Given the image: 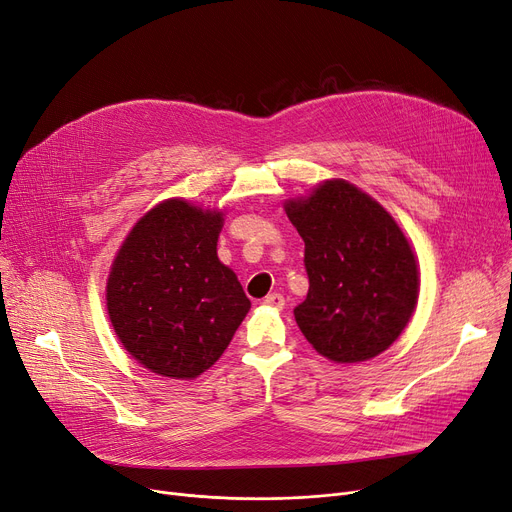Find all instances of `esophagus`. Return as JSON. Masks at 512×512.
Returning <instances> with one entry per match:
<instances>
[{"instance_id":"34e87169","label":"esophagus","mask_w":512,"mask_h":512,"mask_svg":"<svg viewBox=\"0 0 512 512\" xmlns=\"http://www.w3.org/2000/svg\"><path fill=\"white\" fill-rule=\"evenodd\" d=\"M263 305H270V307H278L282 309L284 307V297L280 293H272L263 299Z\"/></svg>"}]
</instances>
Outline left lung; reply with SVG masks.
Returning <instances> with one entry per match:
<instances>
[{
    "mask_svg": "<svg viewBox=\"0 0 512 512\" xmlns=\"http://www.w3.org/2000/svg\"><path fill=\"white\" fill-rule=\"evenodd\" d=\"M286 215L305 242L309 291L295 307L305 339L332 362H364L406 328L418 297L410 244L393 217L355 186L332 180Z\"/></svg>",
    "mask_w": 512,
    "mask_h": 512,
    "instance_id": "obj_1",
    "label": "left lung"
}]
</instances>
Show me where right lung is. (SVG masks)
I'll return each instance as SVG.
<instances>
[{"mask_svg": "<svg viewBox=\"0 0 512 512\" xmlns=\"http://www.w3.org/2000/svg\"><path fill=\"white\" fill-rule=\"evenodd\" d=\"M221 213L180 198L148 211L123 242L106 305L123 347L148 370L194 379L230 345L251 301L217 259Z\"/></svg>", "mask_w": 512, "mask_h": 512, "instance_id": "1", "label": "right lung"}]
</instances>
